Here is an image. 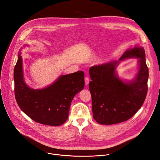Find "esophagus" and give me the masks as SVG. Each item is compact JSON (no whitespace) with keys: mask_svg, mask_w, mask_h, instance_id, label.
Segmentation results:
<instances>
[{"mask_svg":"<svg viewBox=\"0 0 160 160\" xmlns=\"http://www.w3.org/2000/svg\"><path fill=\"white\" fill-rule=\"evenodd\" d=\"M85 85H87L88 84V83H89V78L88 77H86L85 78Z\"/></svg>","mask_w":160,"mask_h":160,"instance_id":"34e87169","label":"esophagus"}]
</instances>
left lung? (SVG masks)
<instances>
[{
  "label": "left lung",
  "mask_w": 160,
  "mask_h": 160,
  "mask_svg": "<svg viewBox=\"0 0 160 160\" xmlns=\"http://www.w3.org/2000/svg\"><path fill=\"white\" fill-rule=\"evenodd\" d=\"M139 58V70L135 80L124 83L115 73L118 62L91 67L88 84L94 120L102 125L119 123L131 118L142 106L148 92L149 70L145 51L135 47L127 50L120 60Z\"/></svg>",
  "instance_id": "left-lung-1"
}]
</instances>
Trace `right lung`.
<instances>
[{"mask_svg":"<svg viewBox=\"0 0 160 160\" xmlns=\"http://www.w3.org/2000/svg\"><path fill=\"white\" fill-rule=\"evenodd\" d=\"M14 80L15 98L20 109L35 122L51 126H59L66 121L74 96L85 85L84 73L78 71L61 76L45 88L31 89L23 80L20 55L14 67Z\"/></svg>","mask_w":160,"mask_h":160,"instance_id":"obj_1","label":"right lung"}]
</instances>
